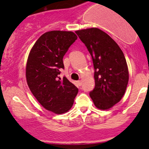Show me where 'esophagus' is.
Returning <instances> with one entry per match:
<instances>
[{
	"instance_id": "1",
	"label": "esophagus",
	"mask_w": 149,
	"mask_h": 149,
	"mask_svg": "<svg viewBox=\"0 0 149 149\" xmlns=\"http://www.w3.org/2000/svg\"><path fill=\"white\" fill-rule=\"evenodd\" d=\"M81 81H77V84L79 86H81Z\"/></svg>"
}]
</instances>
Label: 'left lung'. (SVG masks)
Segmentation results:
<instances>
[{
	"label": "left lung",
	"mask_w": 149,
	"mask_h": 149,
	"mask_svg": "<svg viewBox=\"0 0 149 149\" xmlns=\"http://www.w3.org/2000/svg\"><path fill=\"white\" fill-rule=\"evenodd\" d=\"M76 33L88 49L94 64L95 87L90 91V97L98 109H109L120 101L128 83L124 54L118 45L99 29L78 30Z\"/></svg>",
	"instance_id": "obj_1"
}]
</instances>
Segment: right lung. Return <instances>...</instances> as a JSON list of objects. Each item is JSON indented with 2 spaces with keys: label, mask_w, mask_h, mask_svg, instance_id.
Returning a JSON list of instances; mask_svg holds the SVG:
<instances>
[{
  "label": "right lung",
  "mask_w": 149,
  "mask_h": 149,
  "mask_svg": "<svg viewBox=\"0 0 149 149\" xmlns=\"http://www.w3.org/2000/svg\"><path fill=\"white\" fill-rule=\"evenodd\" d=\"M77 40L72 31H51L43 34L31 48L26 68V81L30 91L47 110L63 114L72 107L77 87L64 76L63 58Z\"/></svg>",
  "instance_id": "1"
}]
</instances>
